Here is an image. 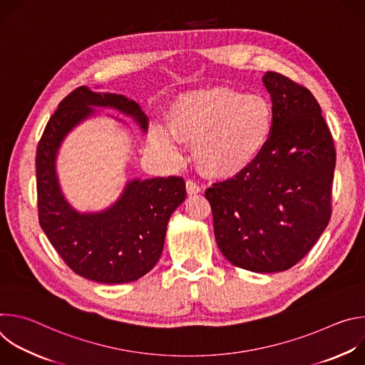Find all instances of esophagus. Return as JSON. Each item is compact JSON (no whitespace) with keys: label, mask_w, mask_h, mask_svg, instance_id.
Masks as SVG:
<instances>
[{"label":"esophagus","mask_w":365,"mask_h":365,"mask_svg":"<svg viewBox=\"0 0 365 365\" xmlns=\"http://www.w3.org/2000/svg\"><path fill=\"white\" fill-rule=\"evenodd\" d=\"M186 190H187L189 195H195V193L200 192V186L195 180L189 179V180H186Z\"/></svg>","instance_id":"1"}]
</instances>
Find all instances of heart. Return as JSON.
Listing matches in <instances>:
<instances>
[{
  "mask_svg": "<svg viewBox=\"0 0 365 365\" xmlns=\"http://www.w3.org/2000/svg\"><path fill=\"white\" fill-rule=\"evenodd\" d=\"M170 127L193 141L195 158L207 173L232 176L266 148L273 111L263 96L218 86L176 99L170 108ZM151 140L159 148L176 153V137L166 127H153Z\"/></svg>",
  "mask_w": 365,
  "mask_h": 365,
  "instance_id": "b5f03b06",
  "label": "heart"
}]
</instances>
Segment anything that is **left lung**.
Listing matches in <instances>:
<instances>
[{
    "label": "left lung",
    "instance_id": "obj_1",
    "mask_svg": "<svg viewBox=\"0 0 365 365\" xmlns=\"http://www.w3.org/2000/svg\"><path fill=\"white\" fill-rule=\"evenodd\" d=\"M273 130L263 153L205 192L224 257L255 273L283 272L310 251L329 224L336 153L312 92L267 72Z\"/></svg>",
    "mask_w": 365,
    "mask_h": 365
}]
</instances>
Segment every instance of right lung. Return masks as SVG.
I'll return each instance as SVG.
<instances>
[{"instance_id":"1","label":"right lung","mask_w":365,"mask_h":365,"mask_svg":"<svg viewBox=\"0 0 365 365\" xmlns=\"http://www.w3.org/2000/svg\"><path fill=\"white\" fill-rule=\"evenodd\" d=\"M91 107L117 108L147 130V115L137 102L123 95L79 86L63 98L37 144L38 222L76 274L106 284L130 283L159 262L169 218L186 197L185 180L180 176L134 179L107 211L79 214L72 210L61 192L55 162L65 135L93 114Z\"/></svg>"}]
</instances>
